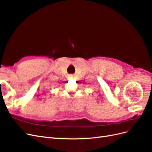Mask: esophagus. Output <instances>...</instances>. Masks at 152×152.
I'll use <instances>...</instances> for the list:
<instances>
[{
  "mask_svg": "<svg viewBox=\"0 0 152 152\" xmlns=\"http://www.w3.org/2000/svg\"><path fill=\"white\" fill-rule=\"evenodd\" d=\"M73 77L71 75V76H70V77H69V78H70V79H72V78H73Z\"/></svg>",
  "mask_w": 152,
  "mask_h": 152,
  "instance_id": "obj_1",
  "label": "esophagus"
}]
</instances>
